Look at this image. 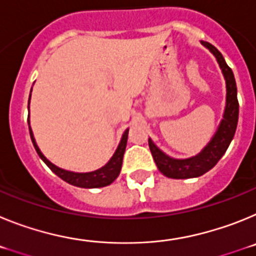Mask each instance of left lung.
<instances>
[{
  "mask_svg": "<svg viewBox=\"0 0 256 256\" xmlns=\"http://www.w3.org/2000/svg\"><path fill=\"white\" fill-rule=\"evenodd\" d=\"M201 44L206 47L212 55L216 56L219 68L224 76L226 91H227L224 114H223V119L220 120L218 130L214 133L209 144L201 150V152L188 159H174L172 156L162 152L154 144L152 140L148 138V146H150L156 166L165 177L173 178V180L200 177L209 172L212 166H216V162L227 151L230 141L234 140L237 122H238V101H237V87L234 72L227 65L223 55L212 44L204 40H201Z\"/></svg>",
  "mask_w": 256,
  "mask_h": 256,
  "instance_id": "1",
  "label": "left lung"
}]
</instances>
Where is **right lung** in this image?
I'll list each match as a JSON object with an SVG mask.
<instances>
[{
	"mask_svg": "<svg viewBox=\"0 0 256 256\" xmlns=\"http://www.w3.org/2000/svg\"><path fill=\"white\" fill-rule=\"evenodd\" d=\"M29 102H30V96H29L28 108H29ZM28 124H29V133H30L32 142H33V146H34L38 156H40V159L44 160V164H46L47 166H48V168L51 169L56 176H58V177H60L61 180L68 182L69 184H73V186H76V187H82V188H98V187H105V186H108V184H112V183L118 178L119 173H120L122 164H123L124 151H126V140H128V130H124L120 142H119V146H118V148L115 150L114 155L112 156V159L108 160V162L104 165L102 168L97 169V170H94V172H88V173H76V172H70V170H65V169L62 168H58V166H56L55 164H52V162L47 159L46 156L40 152V148H38L37 144H36L33 132H32L29 119H28Z\"/></svg>",
	"mask_w": 256,
	"mask_h": 256,
	"instance_id": "add662e5",
	"label": "right lung"
}]
</instances>
